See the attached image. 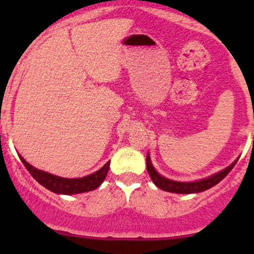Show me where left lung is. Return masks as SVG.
Instances as JSON below:
<instances>
[{
  "instance_id": "left-lung-1",
  "label": "left lung",
  "mask_w": 254,
  "mask_h": 254,
  "mask_svg": "<svg viewBox=\"0 0 254 254\" xmlns=\"http://www.w3.org/2000/svg\"><path fill=\"white\" fill-rule=\"evenodd\" d=\"M238 160L235 161L234 163L226 167L225 170L220 171V172L215 173V175L207 177V178L200 179V181L195 182H177L172 179L165 178L161 176L157 171L153 168L152 163H151L150 155L147 153L146 156V167H147V172L150 175L151 179L153 183L158 187L160 189L166 191H171V193H178V194H191V193H199V191H204L206 189L211 188V187L216 186L219 182H221L230 173V171L234 168Z\"/></svg>"
}]
</instances>
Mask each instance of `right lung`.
Here are the masks:
<instances>
[{"label":"right lung","instance_id":"obj_1","mask_svg":"<svg viewBox=\"0 0 254 254\" xmlns=\"http://www.w3.org/2000/svg\"><path fill=\"white\" fill-rule=\"evenodd\" d=\"M19 158L23 162V165L25 166V168L28 170V172L33 176V178L38 183L42 184L43 187H45L50 191H54V193L58 194H66V195H68V194L84 193V191H91L98 188L103 183L104 179H106L107 173L109 171V165H111V161H108L101 170L92 173V175L82 177V178L71 179L63 178V177L54 176L51 173L44 172V171L37 170L32 165H29L22 156H19Z\"/></svg>","mask_w":254,"mask_h":254}]
</instances>
